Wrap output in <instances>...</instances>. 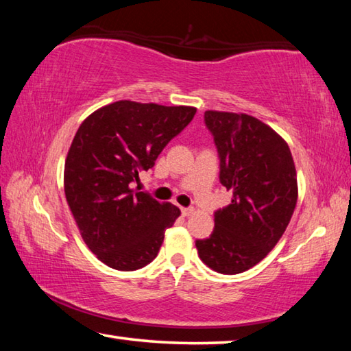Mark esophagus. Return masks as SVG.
<instances>
[{
	"mask_svg": "<svg viewBox=\"0 0 351 351\" xmlns=\"http://www.w3.org/2000/svg\"><path fill=\"white\" fill-rule=\"evenodd\" d=\"M181 212L184 217H189V215H192V213H195V209L193 207H181Z\"/></svg>",
	"mask_w": 351,
	"mask_h": 351,
	"instance_id": "obj_1",
	"label": "esophagus"
}]
</instances>
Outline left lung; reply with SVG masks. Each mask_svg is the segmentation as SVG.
<instances>
[{
    "mask_svg": "<svg viewBox=\"0 0 351 351\" xmlns=\"http://www.w3.org/2000/svg\"><path fill=\"white\" fill-rule=\"evenodd\" d=\"M204 121L219 154V182L232 203L215 212V228L197 240L199 258L219 274H240L271 252L293 217L299 190L289 147L245 112L207 110Z\"/></svg>",
    "mask_w": 351,
    "mask_h": 351,
    "instance_id": "1",
    "label": "left lung"
}]
</instances>
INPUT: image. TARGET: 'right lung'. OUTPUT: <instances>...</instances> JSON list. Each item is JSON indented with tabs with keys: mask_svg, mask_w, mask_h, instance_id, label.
Instances as JSON below:
<instances>
[{
	"mask_svg": "<svg viewBox=\"0 0 351 351\" xmlns=\"http://www.w3.org/2000/svg\"><path fill=\"white\" fill-rule=\"evenodd\" d=\"M195 106L117 100L91 112L64 161V197L83 241L106 266L134 271L156 257L181 210L132 189L164 147L189 125Z\"/></svg>",
	"mask_w": 351,
	"mask_h": 351,
	"instance_id": "add662e5",
	"label": "right lung"
}]
</instances>
